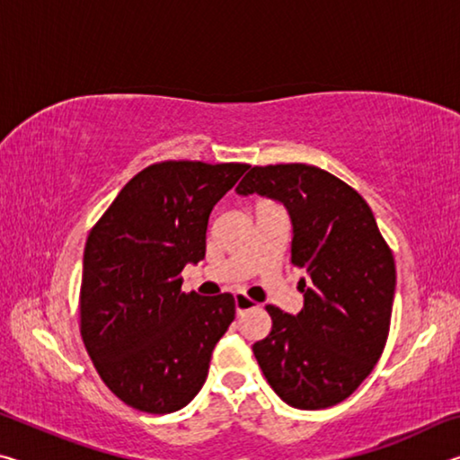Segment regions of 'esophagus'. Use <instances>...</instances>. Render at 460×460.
<instances>
[{"instance_id":"1","label":"esophagus","mask_w":460,"mask_h":460,"mask_svg":"<svg viewBox=\"0 0 460 460\" xmlns=\"http://www.w3.org/2000/svg\"><path fill=\"white\" fill-rule=\"evenodd\" d=\"M252 308H255V302L252 298H247V296H243V294H237L235 296V310H237V314H243V313H247V310H252Z\"/></svg>"}]
</instances>
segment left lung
<instances>
[{
    "mask_svg": "<svg viewBox=\"0 0 460 460\" xmlns=\"http://www.w3.org/2000/svg\"><path fill=\"white\" fill-rule=\"evenodd\" d=\"M235 190L282 202L294 229L292 263L306 271L298 314L266 306L271 331L253 345L255 359L288 406H337L384 353L395 292L392 249L361 194L326 170L253 166Z\"/></svg>",
    "mask_w": 460,
    "mask_h": 460,
    "instance_id": "left-lung-1",
    "label": "left lung"
}]
</instances>
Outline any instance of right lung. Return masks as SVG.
<instances>
[{"label": "right lung", "mask_w": 460, "mask_h": 460, "mask_svg": "<svg viewBox=\"0 0 460 460\" xmlns=\"http://www.w3.org/2000/svg\"><path fill=\"white\" fill-rule=\"evenodd\" d=\"M247 168L189 160L147 166L89 233L83 342L105 385L131 408L170 414L205 384L235 300L182 292L181 271L205 258L213 207Z\"/></svg>", "instance_id": "obj_1"}]
</instances>
